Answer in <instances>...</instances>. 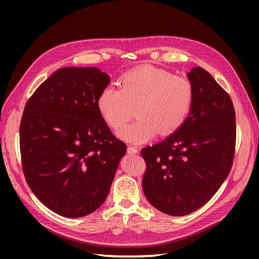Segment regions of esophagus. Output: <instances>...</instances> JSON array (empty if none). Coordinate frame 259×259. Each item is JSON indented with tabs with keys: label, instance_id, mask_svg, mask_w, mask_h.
<instances>
[{
	"label": "esophagus",
	"instance_id": "34e87169",
	"mask_svg": "<svg viewBox=\"0 0 259 259\" xmlns=\"http://www.w3.org/2000/svg\"><path fill=\"white\" fill-rule=\"evenodd\" d=\"M128 152H131V153H136V150H135V149H134V147H130L128 148Z\"/></svg>",
	"mask_w": 259,
	"mask_h": 259
}]
</instances>
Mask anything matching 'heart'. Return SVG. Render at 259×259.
<instances>
[{"label":"heart","instance_id":"b5f03b06","mask_svg":"<svg viewBox=\"0 0 259 259\" xmlns=\"http://www.w3.org/2000/svg\"><path fill=\"white\" fill-rule=\"evenodd\" d=\"M160 106H161V108H166V107H167V106H166V105H164V104H163V105H162V104H161V105H160ZM168 108H170V105H169V106H168ZM169 110H170V113H171V112H173V111H171V109H169Z\"/></svg>","mask_w":259,"mask_h":259}]
</instances>
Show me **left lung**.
<instances>
[{
    "mask_svg": "<svg viewBox=\"0 0 259 259\" xmlns=\"http://www.w3.org/2000/svg\"><path fill=\"white\" fill-rule=\"evenodd\" d=\"M109 83L96 67L61 68L25 107L19 127L23 173L35 197L60 216L83 217L103 204L126 152L99 110Z\"/></svg>",
    "mask_w": 259,
    "mask_h": 259,
    "instance_id": "left-lung-1",
    "label": "left lung"
}]
</instances>
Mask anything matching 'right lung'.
Masks as SVG:
<instances>
[{"label":"right lung","instance_id":"1","mask_svg":"<svg viewBox=\"0 0 259 259\" xmlns=\"http://www.w3.org/2000/svg\"><path fill=\"white\" fill-rule=\"evenodd\" d=\"M191 104L184 123L165 140L142 150L143 189L167 215L184 216L207 203L232 166L236 113L230 96L204 69L187 73Z\"/></svg>","mask_w":259,"mask_h":259}]
</instances>
